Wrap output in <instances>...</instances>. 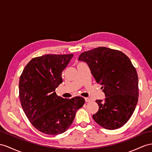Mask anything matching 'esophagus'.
Wrapping results in <instances>:
<instances>
[{
    "instance_id": "34e87169",
    "label": "esophagus",
    "mask_w": 152,
    "mask_h": 152,
    "mask_svg": "<svg viewBox=\"0 0 152 152\" xmlns=\"http://www.w3.org/2000/svg\"><path fill=\"white\" fill-rule=\"evenodd\" d=\"M85 102H87V103L91 102V99L89 98H85Z\"/></svg>"
}]
</instances>
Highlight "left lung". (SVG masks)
I'll return each instance as SVG.
<instances>
[{"mask_svg": "<svg viewBox=\"0 0 152 152\" xmlns=\"http://www.w3.org/2000/svg\"><path fill=\"white\" fill-rule=\"evenodd\" d=\"M78 60L88 64L106 96L96 100L99 110L93 119L107 130L123 126L133 114L139 96L137 73L129 58L120 50L99 47L82 53Z\"/></svg>", "mask_w": 152, "mask_h": 152, "instance_id": "obj_1", "label": "left lung"}]
</instances>
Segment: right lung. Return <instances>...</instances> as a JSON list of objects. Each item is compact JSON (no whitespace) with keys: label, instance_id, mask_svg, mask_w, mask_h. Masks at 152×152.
<instances>
[{"label":"right lung","instance_id":"1","mask_svg":"<svg viewBox=\"0 0 152 152\" xmlns=\"http://www.w3.org/2000/svg\"><path fill=\"white\" fill-rule=\"evenodd\" d=\"M72 57L73 54H69L34 58L20 77L19 97L23 110L32 125L44 134L64 133L85 103L82 97L65 99L55 92L63 81L61 73Z\"/></svg>","mask_w":152,"mask_h":152}]
</instances>
